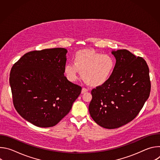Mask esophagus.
<instances>
[{
    "label": "esophagus",
    "instance_id": "esophagus-1",
    "mask_svg": "<svg viewBox=\"0 0 160 160\" xmlns=\"http://www.w3.org/2000/svg\"><path fill=\"white\" fill-rule=\"evenodd\" d=\"M88 91V89L87 88H82V94H84L85 92H87Z\"/></svg>",
    "mask_w": 160,
    "mask_h": 160
}]
</instances>
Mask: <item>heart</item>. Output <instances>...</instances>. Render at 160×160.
Instances as JSON below:
<instances>
[{
	"label": "heart",
	"mask_w": 160,
	"mask_h": 160,
	"mask_svg": "<svg viewBox=\"0 0 160 160\" xmlns=\"http://www.w3.org/2000/svg\"><path fill=\"white\" fill-rule=\"evenodd\" d=\"M115 66V58L110 54H102L91 49H82L75 53L73 62L65 65L64 72L70 82L76 81L80 72H82V78L85 83L90 86L98 87L109 80Z\"/></svg>",
	"instance_id": "b5f03b06"
}]
</instances>
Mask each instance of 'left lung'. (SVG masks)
<instances>
[{"instance_id": "obj_1", "label": "left lung", "mask_w": 160, "mask_h": 160, "mask_svg": "<svg viewBox=\"0 0 160 160\" xmlns=\"http://www.w3.org/2000/svg\"><path fill=\"white\" fill-rule=\"evenodd\" d=\"M116 66L104 84L91 91L88 111L99 126L119 128L138 115L151 91L149 70L146 61L126 49L112 51Z\"/></svg>"}]
</instances>
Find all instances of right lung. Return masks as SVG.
<instances>
[{
    "mask_svg": "<svg viewBox=\"0 0 160 160\" xmlns=\"http://www.w3.org/2000/svg\"><path fill=\"white\" fill-rule=\"evenodd\" d=\"M67 50L47 49L26 53L12 66L9 82L13 104L33 125L51 127L72 109L82 87L64 76Z\"/></svg>",
    "mask_w": 160,
    "mask_h": 160,
    "instance_id": "right-lung-1",
    "label": "right lung"
}]
</instances>
